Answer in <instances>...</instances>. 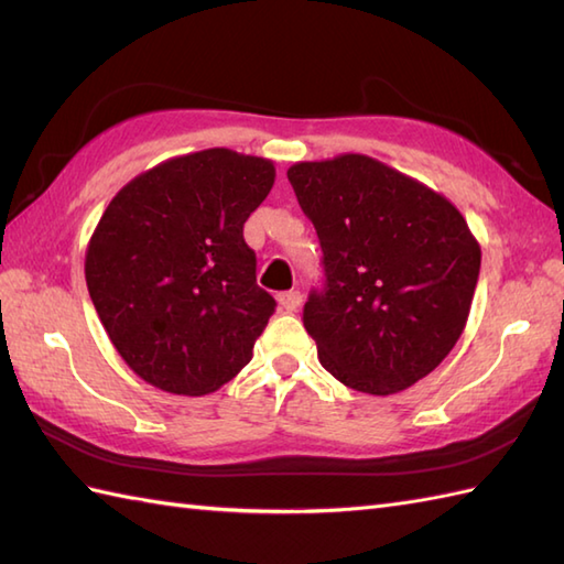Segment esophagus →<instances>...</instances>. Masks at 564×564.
<instances>
[{"label":"esophagus","instance_id":"esophagus-1","mask_svg":"<svg viewBox=\"0 0 564 564\" xmlns=\"http://www.w3.org/2000/svg\"><path fill=\"white\" fill-rule=\"evenodd\" d=\"M279 303H281L283 310L295 313V310L301 307V303H303V295H301V291H285V293L279 295Z\"/></svg>","mask_w":564,"mask_h":564}]
</instances>
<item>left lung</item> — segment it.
Wrapping results in <instances>:
<instances>
[{"label":"left lung","mask_w":564,"mask_h":564,"mask_svg":"<svg viewBox=\"0 0 564 564\" xmlns=\"http://www.w3.org/2000/svg\"><path fill=\"white\" fill-rule=\"evenodd\" d=\"M289 182L325 254L303 310L319 364L358 392L414 386L470 315L482 251L460 210L366 154L297 162Z\"/></svg>","instance_id":"left-lung-1"}]
</instances>
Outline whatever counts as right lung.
<instances>
[{
    "instance_id": "1",
    "label": "right lung",
    "mask_w": 564,
    "mask_h": 564,
    "mask_svg": "<svg viewBox=\"0 0 564 564\" xmlns=\"http://www.w3.org/2000/svg\"><path fill=\"white\" fill-rule=\"evenodd\" d=\"M271 160L210 148L128 182L94 230L84 275L116 351L150 386L215 392L251 361L275 310L242 227L269 196Z\"/></svg>"
}]
</instances>
